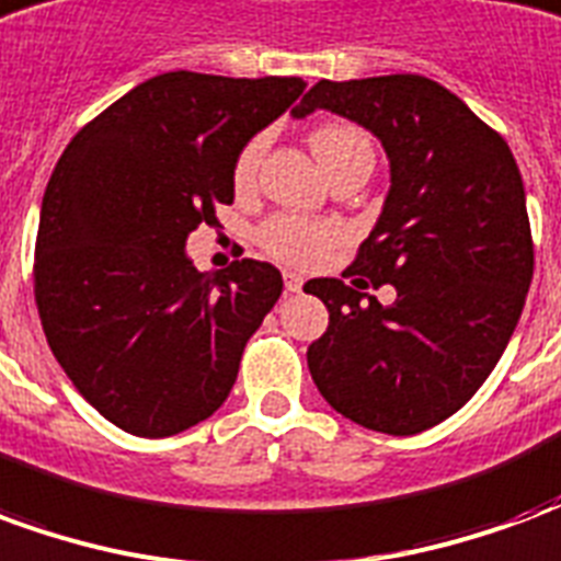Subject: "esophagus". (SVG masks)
<instances>
[{
  "label": "esophagus",
  "mask_w": 561,
  "mask_h": 561,
  "mask_svg": "<svg viewBox=\"0 0 561 561\" xmlns=\"http://www.w3.org/2000/svg\"><path fill=\"white\" fill-rule=\"evenodd\" d=\"M304 288V276L300 273H285V291L297 294Z\"/></svg>",
  "instance_id": "esophagus-1"
}]
</instances>
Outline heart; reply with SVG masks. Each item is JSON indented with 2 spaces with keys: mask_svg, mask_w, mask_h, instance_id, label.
Here are the masks:
<instances>
[{
  "mask_svg": "<svg viewBox=\"0 0 561 561\" xmlns=\"http://www.w3.org/2000/svg\"><path fill=\"white\" fill-rule=\"evenodd\" d=\"M309 144L316 149L318 161L328 168V173L342 161H352L357 156H373V140H369L364 128L352 126V123H340V119L312 128ZM261 152H264V138H249L243 147L237 149L231 164V180L240 192L252 188V183H255ZM340 225L324 219H306V216H297V213H273L270 219L257 225L255 231L257 245L270 257H276L279 264H288V267H316L328 257L330 249L340 243Z\"/></svg>",
  "mask_w": 561,
  "mask_h": 561,
  "instance_id": "1",
  "label": "heart"
}]
</instances>
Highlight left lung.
<instances>
[{
    "mask_svg": "<svg viewBox=\"0 0 561 561\" xmlns=\"http://www.w3.org/2000/svg\"><path fill=\"white\" fill-rule=\"evenodd\" d=\"M328 107L376 135L390 156L381 219L341 279L304 288L330 324L306 352L321 397L348 421L414 435L478 393L526 304L535 243L505 138L421 75L318 80L294 116ZM393 284L398 304H363Z\"/></svg>",
    "mask_w": 561,
    "mask_h": 561,
    "instance_id": "8db88e82",
    "label": "left lung"
}]
</instances>
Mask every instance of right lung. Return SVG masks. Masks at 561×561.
<instances>
[{
	"mask_svg": "<svg viewBox=\"0 0 561 561\" xmlns=\"http://www.w3.org/2000/svg\"><path fill=\"white\" fill-rule=\"evenodd\" d=\"M304 90L300 78L159 75L90 119L56 161L35 306L71 385L119 430L164 438L228 400L282 273L255 257L197 273L185 237L233 204L237 149Z\"/></svg>",
	"mask_w": 561,
	"mask_h": 561,
	"instance_id": "1",
	"label": "right lung"
}]
</instances>
